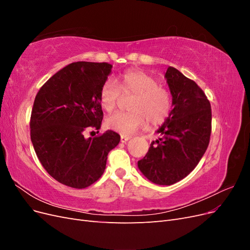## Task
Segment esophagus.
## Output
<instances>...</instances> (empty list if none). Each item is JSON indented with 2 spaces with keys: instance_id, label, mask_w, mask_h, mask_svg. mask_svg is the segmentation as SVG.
<instances>
[{
  "instance_id": "obj_1",
  "label": "esophagus",
  "mask_w": 250,
  "mask_h": 250,
  "mask_svg": "<svg viewBox=\"0 0 250 250\" xmlns=\"http://www.w3.org/2000/svg\"><path fill=\"white\" fill-rule=\"evenodd\" d=\"M130 138L127 137V135H121V143H126Z\"/></svg>"
}]
</instances>
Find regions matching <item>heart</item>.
Returning <instances> with one entry per match:
<instances>
[{
    "instance_id": "1",
    "label": "heart",
    "mask_w": 250,
    "mask_h": 250,
    "mask_svg": "<svg viewBox=\"0 0 250 250\" xmlns=\"http://www.w3.org/2000/svg\"><path fill=\"white\" fill-rule=\"evenodd\" d=\"M124 97L132 96L128 104L130 111L117 112L106 119V127L122 134H131L145 127L163 124L172 110V98L167 88L160 85L150 74L141 70L125 71L117 83L105 80L99 90L101 106L108 112L117 107Z\"/></svg>"
}]
</instances>
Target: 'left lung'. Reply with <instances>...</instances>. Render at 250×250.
I'll return each instance as SVG.
<instances>
[{
    "label": "left lung",
    "mask_w": 250,
    "mask_h": 250,
    "mask_svg": "<svg viewBox=\"0 0 250 250\" xmlns=\"http://www.w3.org/2000/svg\"><path fill=\"white\" fill-rule=\"evenodd\" d=\"M165 78L172 95L173 109L156 131L138 167L153 184L171 186L188 176L206 152L211 131L210 103L196 82L169 66Z\"/></svg>",
    "instance_id": "1"
}]
</instances>
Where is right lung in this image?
Here are the masks:
<instances>
[{
  "instance_id": "right-lung-1",
  "label": "right lung",
  "mask_w": 250,
  "mask_h": 250,
  "mask_svg": "<svg viewBox=\"0 0 250 250\" xmlns=\"http://www.w3.org/2000/svg\"><path fill=\"white\" fill-rule=\"evenodd\" d=\"M111 67L107 62L70 63L35 97L30 137L42 167L60 184L75 188L93 185L106 167L108 152L120 142L112 130L85 138L87 130L101 127L99 90Z\"/></svg>"
}]
</instances>
